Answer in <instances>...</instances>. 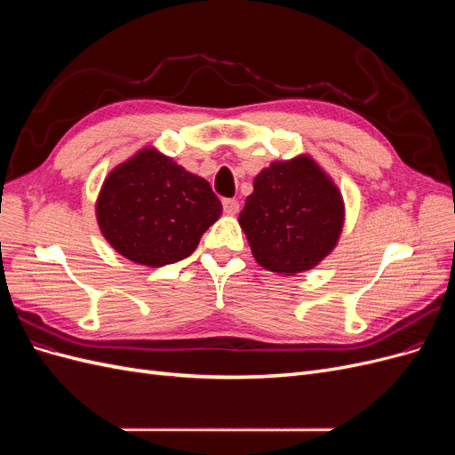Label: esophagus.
<instances>
[{"label":"esophagus","mask_w":455,"mask_h":455,"mask_svg":"<svg viewBox=\"0 0 455 455\" xmlns=\"http://www.w3.org/2000/svg\"><path fill=\"white\" fill-rule=\"evenodd\" d=\"M222 204H224V211L228 214H237L239 212V201L237 199H224Z\"/></svg>","instance_id":"1"}]
</instances>
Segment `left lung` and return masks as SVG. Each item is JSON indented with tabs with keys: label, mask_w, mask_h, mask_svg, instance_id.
I'll return each instance as SVG.
<instances>
[{
	"label": "left lung",
	"mask_w": 455,
	"mask_h": 455,
	"mask_svg": "<svg viewBox=\"0 0 455 455\" xmlns=\"http://www.w3.org/2000/svg\"><path fill=\"white\" fill-rule=\"evenodd\" d=\"M239 224L261 267L294 275L332 252L343 228V199L311 157L275 161L254 178Z\"/></svg>",
	"instance_id": "left-lung-1"
}]
</instances>
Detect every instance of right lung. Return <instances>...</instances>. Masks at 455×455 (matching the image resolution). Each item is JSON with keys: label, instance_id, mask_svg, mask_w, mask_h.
Returning <instances> with one entry per match:
<instances>
[{"label": "right lung", "instance_id": "obj_1", "mask_svg": "<svg viewBox=\"0 0 455 455\" xmlns=\"http://www.w3.org/2000/svg\"><path fill=\"white\" fill-rule=\"evenodd\" d=\"M220 214L222 203L211 184L154 148L109 172L96 201L106 241L149 267L188 258Z\"/></svg>", "mask_w": 455, "mask_h": 455}]
</instances>
